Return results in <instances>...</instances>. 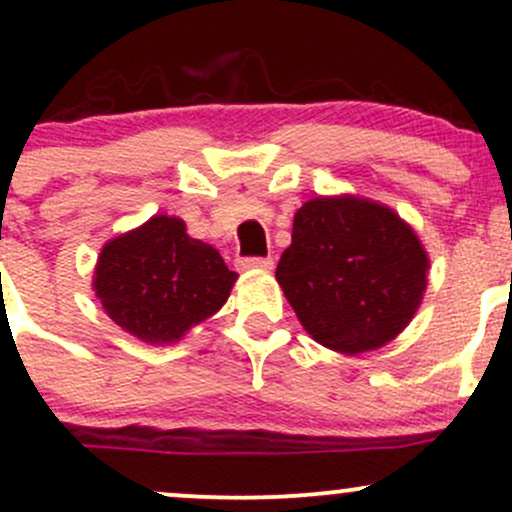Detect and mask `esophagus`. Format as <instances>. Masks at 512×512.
<instances>
[{
    "instance_id": "34e87169",
    "label": "esophagus",
    "mask_w": 512,
    "mask_h": 512,
    "mask_svg": "<svg viewBox=\"0 0 512 512\" xmlns=\"http://www.w3.org/2000/svg\"><path fill=\"white\" fill-rule=\"evenodd\" d=\"M238 269H274L272 257H240Z\"/></svg>"
}]
</instances>
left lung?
<instances>
[{"label":"left lung","instance_id":"obj_1","mask_svg":"<svg viewBox=\"0 0 512 512\" xmlns=\"http://www.w3.org/2000/svg\"><path fill=\"white\" fill-rule=\"evenodd\" d=\"M428 255L409 223L361 197H315L293 216L276 281L315 342L342 354L378 349L419 310Z\"/></svg>","mask_w":512,"mask_h":512}]
</instances>
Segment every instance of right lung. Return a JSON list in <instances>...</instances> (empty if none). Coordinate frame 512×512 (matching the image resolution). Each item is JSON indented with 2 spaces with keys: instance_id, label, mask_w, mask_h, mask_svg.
I'll return each mask as SVG.
<instances>
[{
  "instance_id": "1",
  "label": "right lung",
  "mask_w": 512,
  "mask_h": 512,
  "mask_svg": "<svg viewBox=\"0 0 512 512\" xmlns=\"http://www.w3.org/2000/svg\"><path fill=\"white\" fill-rule=\"evenodd\" d=\"M238 274L219 250L156 214L103 245L93 289L115 325L146 344H170L228 301Z\"/></svg>"
}]
</instances>
